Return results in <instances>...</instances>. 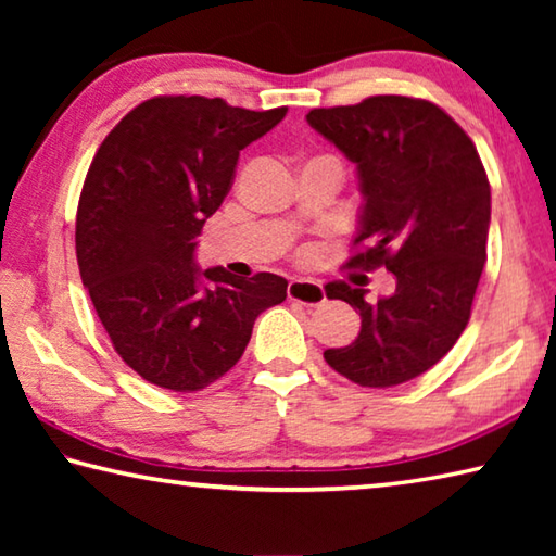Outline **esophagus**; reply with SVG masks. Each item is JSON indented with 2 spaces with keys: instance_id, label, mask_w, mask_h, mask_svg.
<instances>
[{
  "instance_id": "obj_1",
  "label": "esophagus",
  "mask_w": 556,
  "mask_h": 556,
  "mask_svg": "<svg viewBox=\"0 0 556 556\" xmlns=\"http://www.w3.org/2000/svg\"><path fill=\"white\" fill-rule=\"evenodd\" d=\"M287 296L291 301H299V304H304V306H318V304H324L326 291H324V285H318V281L291 279L287 287Z\"/></svg>"
}]
</instances>
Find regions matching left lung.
Instances as JSON below:
<instances>
[{"mask_svg":"<svg viewBox=\"0 0 556 556\" xmlns=\"http://www.w3.org/2000/svg\"><path fill=\"white\" fill-rule=\"evenodd\" d=\"M306 122L357 168L363 211L348 265L390 269L397 287L375 304L365 289L326 285L361 312V333L324 351L361 388H392L444 357L470 318L485 265L491 184L473 142L434 102L375 96L318 108Z\"/></svg>","mask_w":556,"mask_h":556,"instance_id":"1","label":"left lung"}]
</instances>
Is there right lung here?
<instances>
[{"mask_svg":"<svg viewBox=\"0 0 556 556\" xmlns=\"http://www.w3.org/2000/svg\"><path fill=\"white\" fill-rule=\"evenodd\" d=\"M287 108H232L220 98L144 100L100 144L83 184L75 255L117 355L147 382L199 392L223 378L287 279L201 271L195 238L228 195L238 156Z\"/></svg>","mask_w":556,"mask_h":556,"instance_id":"1","label":"right lung"}]
</instances>
